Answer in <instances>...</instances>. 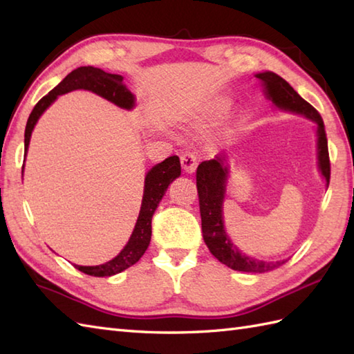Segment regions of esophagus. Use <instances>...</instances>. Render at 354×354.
Instances as JSON below:
<instances>
[{
  "label": "esophagus",
  "instance_id": "34e87169",
  "mask_svg": "<svg viewBox=\"0 0 354 354\" xmlns=\"http://www.w3.org/2000/svg\"><path fill=\"white\" fill-rule=\"evenodd\" d=\"M180 162H182V168L187 174H194L195 169H197L198 159L194 153H185L180 156Z\"/></svg>",
  "mask_w": 354,
  "mask_h": 354
}]
</instances>
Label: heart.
Segmentation results:
<instances>
[{"label":"heart","instance_id":"b5f03b06","mask_svg":"<svg viewBox=\"0 0 354 354\" xmlns=\"http://www.w3.org/2000/svg\"><path fill=\"white\" fill-rule=\"evenodd\" d=\"M233 109V100L229 97H215L206 101L198 111L197 118L201 121H218L229 115Z\"/></svg>","mask_w":354,"mask_h":354}]
</instances>
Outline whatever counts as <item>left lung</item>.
<instances>
[{"label": "left lung", "instance_id": "1", "mask_svg": "<svg viewBox=\"0 0 354 354\" xmlns=\"http://www.w3.org/2000/svg\"><path fill=\"white\" fill-rule=\"evenodd\" d=\"M256 78H259L265 97L271 101L274 107L283 112L301 115L317 125V165L321 177L324 178L328 187V182H330V162H328L324 122L321 120L319 113L308 101H304L298 95L292 86L276 73H271V71L257 73ZM229 177L230 168L227 165L225 156L223 154H216L214 159L201 162L197 168V191L200 197L204 243H206L210 253L219 262L234 271L266 272L283 265L286 262L285 259L283 261L266 262L261 261V259L247 256L234 245V242L225 233L224 198Z\"/></svg>", "mask_w": 354, "mask_h": 354}]
</instances>
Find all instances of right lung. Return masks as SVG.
Wrapping results in <instances>:
<instances>
[{
  "label": "right lung",
  "instance_id": "1",
  "mask_svg": "<svg viewBox=\"0 0 354 354\" xmlns=\"http://www.w3.org/2000/svg\"><path fill=\"white\" fill-rule=\"evenodd\" d=\"M78 89L97 93V95L111 101V103H113L118 107L125 109V111H131V109H135L136 106V97L133 95L130 89L127 88V84L124 83L122 75L109 74L104 73L103 69L93 66L77 68L73 73H69L51 92H48V95H45L39 101L33 111H31L26 125V135H24V148H26L24 153H26V157L28 151L31 133H33L39 118H41L46 109L59 98V95H64V93ZM180 174H182V168H180V159L177 156H171L163 162L154 165V167L145 174L142 204H140L135 229H133L129 242L125 243V247L120 251V254L115 256L112 261H109L106 263L95 266L74 265L75 268L93 277H111L118 272L127 270L129 266L135 265L139 259L144 256L148 245H150L151 219L154 212L157 206H159L160 200L163 198L165 192H167L168 186L174 182L177 177H180Z\"/></svg>",
  "mask_w": 354,
  "mask_h": 354
}]
</instances>
